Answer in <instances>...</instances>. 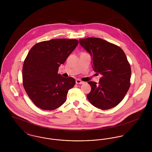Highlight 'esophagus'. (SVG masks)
I'll return each mask as SVG.
<instances>
[{
  "instance_id": "1",
  "label": "esophagus",
  "mask_w": 152,
  "mask_h": 152,
  "mask_svg": "<svg viewBox=\"0 0 152 152\" xmlns=\"http://www.w3.org/2000/svg\"><path fill=\"white\" fill-rule=\"evenodd\" d=\"M84 83V82H83V81H81L80 80H76V84H83Z\"/></svg>"
}]
</instances>
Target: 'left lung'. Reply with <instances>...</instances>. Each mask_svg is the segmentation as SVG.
<instances>
[{
	"instance_id": "left-lung-1",
	"label": "left lung",
	"mask_w": 152,
	"mask_h": 152,
	"mask_svg": "<svg viewBox=\"0 0 152 152\" xmlns=\"http://www.w3.org/2000/svg\"><path fill=\"white\" fill-rule=\"evenodd\" d=\"M79 41L92 57L94 70L102 74L98 84L88 83L91 87L87 96L88 101L102 110L116 107L123 100L130 86L131 68L124 51L100 38L88 37Z\"/></svg>"
}]
</instances>
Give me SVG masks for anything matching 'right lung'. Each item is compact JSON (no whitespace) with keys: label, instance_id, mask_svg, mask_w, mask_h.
I'll use <instances>...</instances> for the list:
<instances>
[{"label":"right lung","instance_id":"1","mask_svg":"<svg viewBox=\"0 0 152 152\" xmlns=\"http://www.w3.org/2000/svg\"><path fill=\"white\" fill-rule=\"evenodd\" d=\"M78 44L76 39H55L36 44L29 51L23 65V85L37 107L52 110L65 102L75 80L58 74V68Z\"/></svg>","mask_w":152,"mask_h":152}]
</instances>
